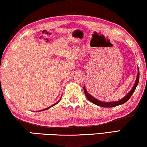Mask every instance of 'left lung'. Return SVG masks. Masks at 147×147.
I'll return each instance as SVG.
<instances>
[{
  "label": "left lung",
  "mask_w": 147,
  "mask_h": 147,
  "mask_svg": "<svg viewBox=\"0 0 147 147\" xmlns=\"http://www.w3.org/2000/svg\"><path fill=\"white\" fill-rule=\"evenodd\" d=\"M138 81H139V69H138V73H137V76H136V78L135 82V84H134L133 87L132 88V89L130 90V91L128 92V93L125 95V96L123 97V98H121V100H117V101H113V102H104V101H100L96 99V98H94V96H92L91 94H90L88 92L86 91L85 86H84V94H85V96H86L88 100H89L90 102L93 103V104L98 105L99 107H115L116 106H118V105H123L124 103H125L127 100H129V99L131 98V95L133 94V92H135V90L136 89V86L138 85Z\"/></svg>",
  "instance_id": "left-lung-1"
}]
</instances>
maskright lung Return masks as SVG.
<instances>
[{
	"mask_svg": "<svg viewBox=\"0 0 147 147\" xmlns=\"http://www.w3.org/2000/svg\"><path fill=\"white\" fill-rule=\"evenodd\" d=\"M60 100H61V99H60ZM59 101H60V100H59V101H58V102H56V103H55V104H54V105H51V106H50V107H48V108H46V109H42V110H40V111H45V110H47V109H50V108H51V107H53V106H55V105H57V103L59 102Z\"/></svg>",
	"mask_w": 147,
	"mask_h": 147,
	"instance_id": "1",
	"label": "right lung"
}]
</instances>
